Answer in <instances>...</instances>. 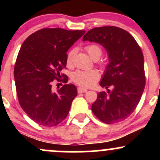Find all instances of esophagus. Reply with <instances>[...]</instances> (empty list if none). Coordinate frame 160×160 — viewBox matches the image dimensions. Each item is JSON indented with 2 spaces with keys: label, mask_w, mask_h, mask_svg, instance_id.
Segmentation results:
<instances>
[{
  "label": "esophagus",
  "mask_w": 160,
  "mask_h": 160,
  "mask_svg": "<svg viewBox=\"0 0 160 160\" xmlns=\"http://www.w3.org/2000/svg\"><path fill=\"white\" fill-rule=\"evenodd\" d=\"M78 92L79 93H83V92H87V89H85V88H82V87H79L78 89Z\"/></svg>",
  "instance_id": "esophagus-1"
}]
</instances>
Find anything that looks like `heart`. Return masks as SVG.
Returning <instances> with one entry per match:
<instances>
[{"instance_id": "obj_1", "label": "heart", "mask_w": 160, "mask_h": 160, "mask_svg": "<svg viewBox=\"0 0 160 160\" xmlns=\"http://www.w3.org/2000/svg\"><path fill=\"white\" fill-rule=\"evenodd\" d=\"M86 52L93 60L98 59L102 54V49L97 44H89L85 47ZM75 56V49H71L68 53L66 63L69 67L74 65V58ZM100 78L98 71L96 70H90V71H78L74 73L72 79L74 82L79 86L84 87H90L93 86L97 80Z\"/></svg>"}]
</instances>
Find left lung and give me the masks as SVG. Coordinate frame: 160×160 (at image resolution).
<instances>
[{
	"label": "left lung",
	"mask_w": 160,
	"mask_h": 160,
	"mask_svg": "<svg viewBox=\"0 0 160 160\" xmlns=\"http://www.w3.org/2000/svg\"><path fill=\"white\" fill-rule=\"evenodd\" d=\"M82 40L102 45L109 59L100 82L108 93H98L92 111L107 124L126 120L138 104L145 86L144 56L140 47L129 33L115 26L91 29ZM110 86L112 91L108 89Z\"/></svg>",
	"instance_id": "obj_1"
}]
</instances>
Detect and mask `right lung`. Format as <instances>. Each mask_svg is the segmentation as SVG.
<instances>
[{"instance_id":"1","label":"right lung","mask_w":160,"mask_h":160,"mask_svg":"<svg viewBox=\"0 0 160 160\" xmlns=\"http://www.w3.org/2000/svg\"><path fill=\"white\" fill-rule=\"evenodd\" d=\"M85 31H68L60 28H43L24 41L14 68L18 99L23 111L33 121L43 126L59 124L68 114L78 95L74 84H65L56 92L55 79L68 82L60 75L66 66L67 52Z\"/></svg>"}]
</instances>
